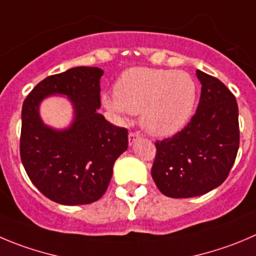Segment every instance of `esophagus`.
Masks as SVG:
<instances>
[{"mask_svg":"<svg viewBox=\"0 0 256 256\" xmlns=\"http://www.w3.org/2000/svg\"><path fill=\"white\" fill-rule=\"evenodd\" d=\"M136 139H139V135L136 132H130L128 134V144L132 145L136 142Z\"/></svg>","mask_w":256,"mask_h":256,"instance_id":"esophagus-1","label":"esophagus"}]
</instances>
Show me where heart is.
<instances>
[{
	"label": "heart",
	"instance_id": "1",
	"mask_svg": "<svg viewBox=\"0 0 256 256\" xmlns=\"http://www.w3.org/2000/svg\"><path fill=\"white\" fill-rule=\"evenodd\" d=\"M197 97V83L187 72L135 66L121 74L114 94L102 101L118 116L140 114L142 126L152 135L170 136L190 122Z\"/></svg>",
	"mask_w": 256,
	"mask_h": 256
}]
</instances>
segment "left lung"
Wrapping results in <instances>:
<instances>
[{
    "label": "left lung",
    "mask_w": 256,
    "mask_h": 256,
    "mask_svg": "<svg viewBox=\"0 0 256 256\" xmlns=\"http://www.w3.org/2000/svg\"><path fill=\"white\" fill-rule=\"evenodd\" d=\"M202 84L197 111L182 131L155 142V184L172 198L204 194L225 182L240 142L235 96L221 80L196 70Z\"/></svg>",
    "instance_id": "obj_1"
}]
</instances>
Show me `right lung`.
<instances>
[{"mask_svg":"<svg viewBox=\"0 0 256 256\" xmlns=\"http://www.w3.org/2000/svg\"><path fill=\"white\" fill-rule=\"evenodd\" d=\"M97 66H76L46 77L28 93L21 112V162L32 184L49 200L66 206L100 200L111 180L116 159L128 149V130L97 112L101 107ZM66 95L74 121L63 130L45 126L40 104Z\"/></svg>","mask_w":256,"mask_h":256,"instance_id":"add662e5","label":"right lung"}]
</instances>
